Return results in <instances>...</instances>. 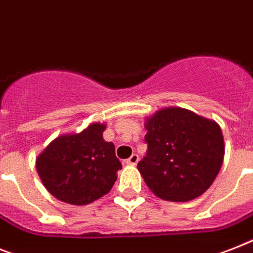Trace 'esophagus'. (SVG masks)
<instances>
[{"mask_svg": "<svg viewBox=\"0 0 253 253\" xmlns=\"http://www.w3.org/2000/svg\"><path fill=\"white\" fill-rule=\"evenodd\" d=\"M137 162H139V156L135 155V153H133V155L131 156L130 159L126 160L127 165H131V166H135L137 164Z\"/></svg>", "mask_w": 253, "mask_h": 253, "instance_id": "esophagus-1", "label": "esophagus"}]
</instances>
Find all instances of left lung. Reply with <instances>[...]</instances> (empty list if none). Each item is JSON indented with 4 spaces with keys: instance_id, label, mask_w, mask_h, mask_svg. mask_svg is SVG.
Masks as SVG:
<instances>
[{
    "instance_id": "obj_1",
    "label": "left lung",
    "mask_w": 253,
    "mask_h": 253,
    "mask_svg": "<svg viewBox=\"0 0 253 253\" xmlns=\"http://www.w3.org/2000/svg\"><path fill=\"white\" fill-rule=\"evenodd\" d=\"M147 156L137 164L148 188L160 199L190 201L218 175L225 156L221 127L188 109L169 106L145 118Z\"/></svg>"
}]
</instances>
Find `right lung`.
<instances>
[{"mask_svg": "<svg viewBox=\"0 0 253 253\" xmlns=\"http://www.w3.org/2000/svg\"><path fill=\"white\" fill-rule=\"evenodd\" d=\"M105 123H91L80 132L55 137L36 159L41 182L59 201L85 205L112 190L122 169L114 144L105 141Z\"/></svg>", "mask_w": 253, "mask_h": 253, "instance_id": "1", "label": "right lung"}]
</instances>
